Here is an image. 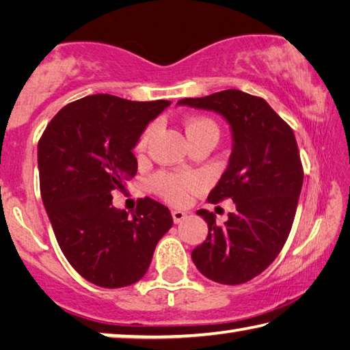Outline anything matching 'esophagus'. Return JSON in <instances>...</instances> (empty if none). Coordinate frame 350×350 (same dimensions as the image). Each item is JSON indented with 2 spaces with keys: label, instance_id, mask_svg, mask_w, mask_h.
Masks as SVG:
<instances>
[{
  "label": "esophagus",
  "instance_id": "esophagus-1",
  "mask_svg": "<svg viewBox=\"0 0 350 350\" xmlns=\"http://www.w3.org/2000/svg\"><path fill=\"white\" fill-rule=\"evenodd\" d=\"M171 215H173L174 224H179L182 221H185V217H187V213L182 211V210H174L173 213H171Z\"/></svg>",
  "mask_w": 350,
  "mask_h": 350
}]
</instances>
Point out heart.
I'll return each mask as SVG.
<instances>
[{"mask_svg":"<svg viewBox=\"0 0 350 350\" xmlns=\"http://www.w3.org/2000/svg\"><path fill=\"white\" fill-rule=\"evenodd\" d=\"M151 133H152V126L146 128L145 133L142 134V137L137 144L139 151L144 150L146 146L148 140L151 137ZM185 134H187L188 142H191L194 139H200V137H213L217 140L219 129L216 126V123L210 120V118L194 117L185 122ZM152 187L159 194H161V196L168 199L170 202L183 204L188 198L189 188H191V182L188 179H183V177L162 174L152 182Z\"/></svg>","mask_w":350,"mask_h":350,"instance_id":"1","label":"heart"}]
</instances>
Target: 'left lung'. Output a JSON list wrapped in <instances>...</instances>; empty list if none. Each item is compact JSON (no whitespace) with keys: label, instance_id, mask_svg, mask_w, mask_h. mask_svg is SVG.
I'll return each mask as SVG.
<instances>
[{"label":"left lung","instance_id":"1","mask_svg":"<svg viewBox=\"0 0 350 350\" xmlns=\"http://www.w3.org/2000/svg\"><path fill=\"white\" fill-rule=\"evenodd\" d=\"M177 105L215 111L232 129L227 170L206 200L232 199L236 211L222 227L208 210L198 211L208 224V236L191 258L211 281L244 284L273 262L292 228L304 177L295 134L264 98L238 90Z\"/></svg>","mask_w":350,"mask_h":350}]
</instances>
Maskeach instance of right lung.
I'll use <instances>...</instances> for the list:
<instances>
[{"label": "right lung", "mask_w": 350, "mask_h": 350, "mask_svg": "<svg viewBox=\"0 0 350 350\" xmlns=\"http://www.w3.org/2000/svg\"><path fill=\"white\" fill-rule=\"evenodd\" d=\"M170 105L88 96L58 111L38 142L41 199L58 245L98 287L142 280L173 225L170 210L156 200L140 199L131 217L112 205L111 196L137 173L133 150L148 123Z\"/></svg>", "instance_id": "obj_1"}]
</instances>
